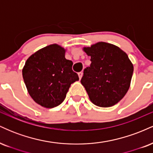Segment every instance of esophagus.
<instances>
[{
	"label": "esophagus",
	"mask_w": 153,
	"mask_h": 153,
	"mask_svg": "<svg viewBox=\"0 0 153 153\" xmlns=\"http://www.w3.org/2000/svg\"><path fill=\"white\" fill-rule=\"evenodd\" d=\"M78 76H79V78H80V80L81 79L82 76V72H80V73H78Z\"/></svg>",
	"instance_id": "esophagus-1"
}]
</instances>
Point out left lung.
Returning <instances> with one entry per match:
<instances>
[{
  "instance_id": "obj_1",
  "label": "left lung",
  "mask_w": 153,
  "mask_h": 153,
  "mask_svg": "<svg viewBox=\"0 0 153 153\" xmlns=\"http://www.w3.org/2000/svg\"><path fill=\"white\" fill-rule=\"evenodd\" d=\"M82 50L91 63L84 70L80 82L91 102L100 107L117 104L129 90L134 71L127 53L103 42Z\"/></svg>"
}]
</instances>
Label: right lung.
<instances>
[{
  "label": "right lung",
  "instance_id": "right-lung-1",
  "mask_svg": "<svg viewBox=\"0 0 153 153\" xmlns=\"http://www.w3.org/2000/svg\"><path fill=\"white\" fill-rule=\"evenodd\" d=\"M65 50L53 44L38 50L27 59L23 78L33 100L45 108L59 106L71 85L79 80L73 62L65 57Z\"/></svg>",
  "mask_w": 153,
  "mask_h": 153
}]
</instances>
